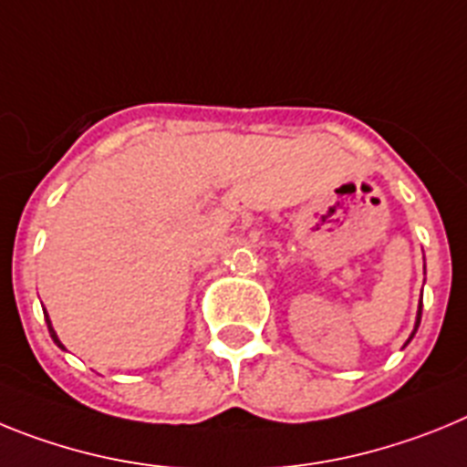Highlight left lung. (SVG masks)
I'll return each mask as SVG.
<instances>
[{
    "label": "left lung",
    "mask_w": 467,
    "mask_h": 467,
    "mask_svg": "<svg viewBox=\"0 0 467 467\" xmlns=\"http://www.w3.org/2000/svg\"><path fill=\"white\" fill-rule=\"evenodd\" d=\"M420 310H423V307H420V306H419V317H416V327H413V334H416V329H419V324H420ZM413 334H411V336H409V340H411V338H413ZM409 340H407V343H409Z\"/></svg>",
    "instance_id": "obj_1"
}]
</instances>
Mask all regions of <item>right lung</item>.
Masks as SVG:
<instances>
[{
    "label": "right lung",
    "mask_w": 467,
    "mask_h": 467,
    "mask_svg": "<svg viewBox=\"0 0 467 467\" xmlns=\"http://www.w3.org/2000/svg\"><path fill=\"white\" fill-rule=\"evenodd\" d=\"M47 324H48V334H51V338H54V343H56V346H58L60 350H65V346H63V343H60V340H58V336H56L54 327H51V319H48V315H47Z\"/></svg>",
    "instance_id": "add662e5"
}]
</instances>
